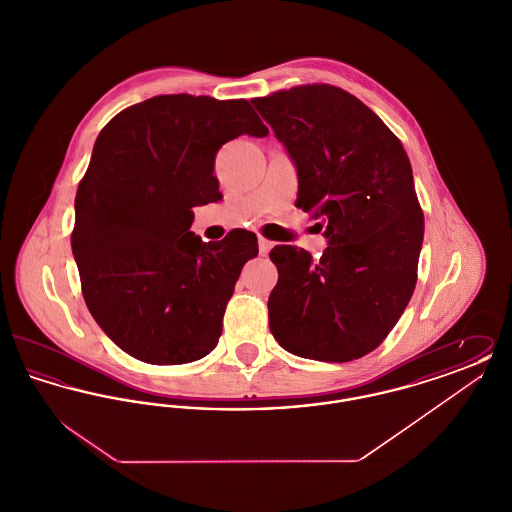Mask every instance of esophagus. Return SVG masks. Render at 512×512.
Here are the masks:
<instances>
[{"mask_svg":"<svg viewBox=\"0 0 512 512\" xmlns=\"http://www.w3.org/2000/svg\"><path fill=\"white\" fill-rule=\"evenodd\" d=\"M274 247V242H270L267 238H263V236H259V253L261 255H268V251Z\"/></svg>","mask_w":512,"mask_h":512,"instance_id":"obj_1","label":"esophagus"}]
</instances>
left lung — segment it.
<instances>
[{
    "instance_id": "obj_1",
    "label": "left lung",
    "mask_w": 512,
    "mask_h": 512,
    "mask_svg": "<svg viewBox=\"0 0 512 512\" xmlns=\"http://www.w3.org/2000/svg\"><path fill=\"white\" fill-rule=\"evenodd\" d=\"M297 167V207L328 222V247L276 245L268 326L293 355L365 357L388 338L416 286L424 215L407 151L361 99L305 84L251 99Z\"/></svg>"
}]
</instances>
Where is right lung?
I'll use <instances>...</instances> for the list:
<instances>
[{
    "label": "right lung",
    "mask_w": 512,
    "mask_h": 512,
    "mask_svg": "<svg viewBox=\"0 0 512 512\" xmlns=\"http://www.w3.org/2000/svg\"><path fill=\"white\" fill-rule=\"evenodd\" d=\"M267 136L247 99L155 96L103 126L76 190L74 259L84 301L124 353L184 365L211 353L257 236L205 244L190 232L195 205L219 192L222 144Z\"/></svg>",
    "instance_id": "obj_1"
}]
</instances>
